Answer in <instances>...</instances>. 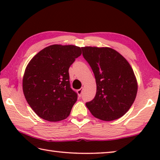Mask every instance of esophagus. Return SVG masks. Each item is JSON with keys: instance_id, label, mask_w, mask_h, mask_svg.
<instances>
[{"instance_id": "34e87169", "label": "esophagus", "mask_w": 160, "mask_h": 160, "mask_svg": "<svg viewBox=\"0 0 160 160\" xmlns=\"http://www.w3.org/2000/svg\"><path fill=\"white\" fill-rule=\"evenodd\" d=\"M82 90H83L82 88H80V89H79V90H77V93L79 97L81 96V94H82Z\"/></svg>"}]
</instances>
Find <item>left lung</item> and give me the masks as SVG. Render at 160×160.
Masks as SVG:
<instances>
[{"mask_svg": "<svg viewBox=\"0 0 160 160\" xmlns=\"http://www.w3.org/2000/svg\"><path fill=\"white\" fill-rule=\"evenodd\" d=\"M82 55L95 77L97 92L86 103L92 114L105 121L122 117L136 97L138 82L132 67L118 51L109 47H82Z\"/></svg>", "mask_w": 160, "mask_h": 160, "instance_id": "left-lung-1", "label": "left lung"}]
</instances>
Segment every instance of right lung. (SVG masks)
Masks as SVG:
<instances>
[{
    "instance_id": "1",
    "label": "right lung",
    "mask_w": 160,
    "mask_h": 160,
    "mask_svg": "<svg viewBox=\"0 0 160 160\" xmlns=\"http://www.w3.org/2000/svg\"><path fill=\"white\" fill-rule=\"evenodd\" d=\"M81 54L77 46L53 44L29 62L23 75V93L40 118L56 122L70 115L78 95L70 88L68 69Z\"/></svg>"
}]
</instances>
